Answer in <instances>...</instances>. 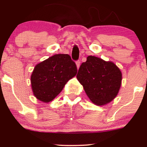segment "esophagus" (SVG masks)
I'll return each instance as SVG.
<instances>
[{
	"label": "esophagus",
	"mask_w": 147,
	"mask_h": 147,
	"mask_svg": "<svg viewBox=\"0 0 147 147\" xmlns=\"http://www.w3.org/2000/svg\"><path fill=\"white\" fill-rule=\"evenodd\" d=\"M76 65H77V69H79V66H80V61H76Z\"/></svg>",
	"instance_id": "1"
}]
</instances>
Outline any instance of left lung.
<instances>
[{
  "label": "left lung",
  "mask_w": 147,
  "mask_h": 147,
  "mask_svg": "<svg viewBox=\"0 0 147 147\" xmlns=\"http://www.w3.org/2000/svg\"><path fill=\"white\" fill-rule=\"evenodd\" d=\"M77 78L91 102L102 106L117 96L122 84V72L113 62L88 56L81 65Z\"/></svg>",
  "instance_id": "left-lung-1"
}]
</instances>
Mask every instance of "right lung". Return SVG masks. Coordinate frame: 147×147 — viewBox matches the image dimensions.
I'll return each mask as SVG.
<instances>
[{
  "label": "right lung",
  "mask_w": 147,
  "mask_h": 147,
  "mask_svg": "<svg viewBox=\"0 0 147 147\" xmlns=\"http://www.w3.org/2000/svg\"><path fill=\"white\" fill-rule=\"evenodd\" d=\"M77 72V65L67 54L55 55L38 63L31 75L34 95L43 102L53 100Z\"/></svg>",
  "instance_id": "right-lung-1"
}]
</instances>
